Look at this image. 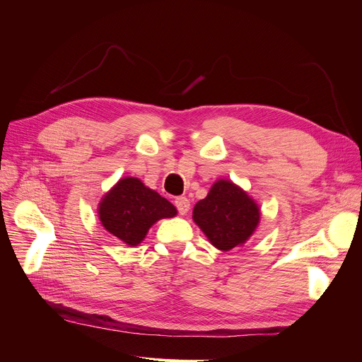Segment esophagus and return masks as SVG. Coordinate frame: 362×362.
I'll return each instance as SVG.
<instances>
[{
	"label": "esophagus",
	"mask_w": 362,
	"mask_h": 362,
	"mask_svg": "<svg viewBox=\"0 0 362 362\" xmlns=\"http://www.w3.org/2000/svg\"><path fill=\"white\" fill-rule=\"evenodd\" d=\"M175 205H177L180 214H187L189 210H190V201L185 198V196H181V198H177L175 199Z\"/></svg>",
	"instance_id": "obj_1"
}]
</instances>
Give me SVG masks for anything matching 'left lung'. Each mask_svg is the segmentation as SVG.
<instances>
[{
	"instance_id": "1",
	"label": "left lung",
	"mask_w": 362,
	"mask_h": 362,
	"mask_svg": "<svg viewBox=\"0 0 362 362\" xmlns=\"http://www.w3.org/2000/svg\"><path fill=\"white\" fill-rule=\"evenodd\" d=\"M261 218L258 204L237 184L217 180L206 198L193 208V222L214 247L231 250L243 246Z\"/></svg>"
}]
</instances>
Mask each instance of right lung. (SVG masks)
<instances>
[{
    "label": "right lung",
    "mask_w": 362,
    "mask_h": 362,
    "mask_svg": "<svg viewBox=\"0 0 362 362\" xmlns=\"http://www.w3.org/2000/svg\"><path fill=\"white\" fill-rule=\"evenodd\" d=\"M98 216L108 233L133 247L160 218L177 216V208L139 178L125 177L103 196Z\"/></svg>",
    "instance_id": "obj_1"
}]
</instances>
